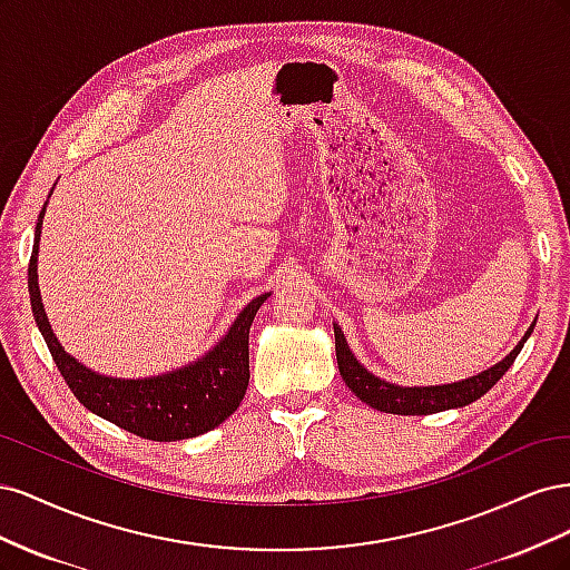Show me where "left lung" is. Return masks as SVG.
<instances>
[{"mask_svg":"<svg viewBox=\"0 0 570 570\" xmlns=\"http://www.w3.org/2000/svg\"><path fill=\"white\" fill-rule=\"evenodd\" d=\"M534 327V321L521 337V342L499 361V364L490 366L488 371H482L478 375L465 377V381L456 383H446V385H394L383 381V377L373 375L366 366H361V361L352 354L347 337H344L342 327L333 323L335 331V354H337V368L342 381L347 383V387L358 396L361 402H366L368 406L385 411V413H402V416H425V413H438L446 409H461L469 406L471 402L480 400L482 394L494 387V383L502 377L515 356L521 354L525 340L530 337Z\"/></svg>","mask_w":570,"mask_h":570,"instance_id":"left-lung-1","label":"left lung"}]
</instances>
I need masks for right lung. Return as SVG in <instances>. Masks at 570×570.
Here are the masks:
<instances>
[{
	"instance_id": "right-lung-1",
	"label": "right lung",
	"mask_w": 570,
	"mask_h": 570,
	"mask_svg": "<svg viewBox=\"0 0 570 570\" xmlns=\"http://www.w3.org/2000/svg\"><path fill=\"white\" fill-rule=\"evenodd\" d=\"M51 195V193H49ZM49 197L36 226V243L28 266V292L32 316L47 347L61 371L66 385L78 402L128 433L154 440L178 442L209 433L237 411L249 385V327L271 292L254 297L237 314L228 333L197 361L151 377H111L88 368L68 354L51 331L38 285V254L42 218Z\"/></svg>"
}]
</instances>
